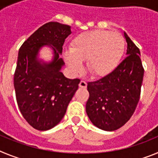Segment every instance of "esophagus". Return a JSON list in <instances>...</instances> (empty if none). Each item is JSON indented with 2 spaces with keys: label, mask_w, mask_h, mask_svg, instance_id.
Wrapping results in <instances>:
<instances>
[{
  "label": "esophagus",
  "mask_w": 158,
  "mask_h": 158,
  "mask_svg": "<svg viewBox=\"0 0 158 158\" xmlns=\"http://www.w3.org/2000/svg\"><path fill=\"white\" fill-rule=\"evenodd\" d=\"M79 87L82 88V89H86L87 87V83L85 81H81L80 84H79Z\"/></svg>",
  "instance_id": "obj_1"
}]
</instances>
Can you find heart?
I'll return each instance as SVG.
<instances>
[{
    "mask_svg": "<svg viewBox=\"0 0 158 158\" xmlns=\"http://www.w3.org/2000/svg\"><path fill=\"white\" fill-rule=\"evenodd\" d=\"M125 48L123 38L108 31L96 30L75 37L70 51L65 53L67 65L73 72L83 69L81 62L87 61V68L93 76L108 75L118 65Z\"/></svg>",
    "mask_w": 158,
    "mask_h": 158,
    "instance_id": "obj_1",
    "label": "heart"
}]
</instances>
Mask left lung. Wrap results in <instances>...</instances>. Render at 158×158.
I'll list each match as a JSON object with an SVG mask.
<instances>
[{"label": "left lung", "mask_w": 158, "mask_h": 158, "mask_svg": "<svg viewBox=\"0 0 158 158\" xmlns=\"http://www.w3.org/2000/svg\"><path fill=\"white\" fill-rule=\"evenodd\" d=\"M127 56L111 73L88 83L89 98L86 113L100 129L112 131L120 128L134 114L140 99L144 68L140 51L124 32Z\"/></svg>", "instance_id": "1"}]
</instances>
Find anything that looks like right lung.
<instances>
[{"mask_svg": "<svg viewBox=\"0 0 158 158\" xmlns=\"http://www.w3.org/2000/svg\"><path fill=\"white\" fill-rule=\"evenodd\" d=\"M71 34L70 26L49 22L22 44L14 73V88L18 107L23 118L39 131L51 129L62 120L67 107L78 89L80 79H68L61 72L65 40ZM49 45L54 51L50 64L37 59L39 49Z\"/></svg>", "mask_w": 158, "mask_h": 158, "instance_id": "add662e5", "label": "right lung"}]
</instances>
